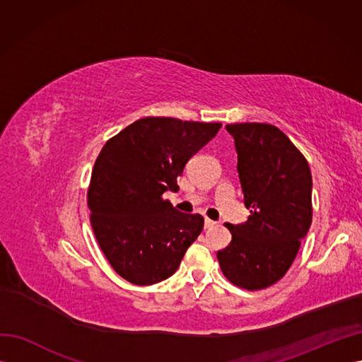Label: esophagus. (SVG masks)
Segmentation results:
<instances>
[{
    "mask_svg": "<svg viewBox=\"0 0 362 362\" xmlns=\"http://www.w3.org/2000/svg\"><path fill=\"white\" fill-rule=\"evenodd\" d=\"M214 225H216V222H214V221H211V218L205 217V222H204V226H205V229H210V228H213Z\"/></svg>",
    "mask_w": 362,
    "mask_h": 362,
    "instance_id": "34e87169",
    "label": "esophagus"
}]
</instances>
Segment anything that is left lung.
Here are the masks:
<instances>
[{
	"label": "left lung",
	"instance_id": "left-lung-1",
	"mask_svg": "<svg viewBox=\"0 0 362 362\" xmlns=\"http://www.w3.org/2000/svg\"><path fill=\"white\" fill-rule=\"evenodd\" d=\"M226 131L234 137L250 216L245 223H226L233 240L217 259L234 286L262 290L286 275L311 226L310 164L275 125L231 124Z\"/></svg>",
	"mask_w": 362,
	"mask_h": 362
}]
</instances>
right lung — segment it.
<instances>
[{"instance_id": "obj_1", "label": "right lung", "mask_w": 362, "mask_h": 362, "mask_svg": "<svg viewBox=\"0 0 362 362\" xmlns=\"http://www.w3.org/2000/svg\"><path fill=\"white\" fill-rule=\"evenodd\" d=\"M221 127L144 117L104 145L92 170L87 205L96 242L119 276L152 286L177 272L202 233L204 217L175 210L163 193L178 190L185 164Z\"/></svg>"}]
</instances>
